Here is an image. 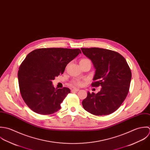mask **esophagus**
<instances>
[{"label":"esophagus","instance_id":"esophagus-1","mask_svg":"<svg viewBox=\"0 0 150 150\" xmlns=\"http://www.w3.org/2000/svg\"><path fill=\"white\" fill-rule=\"evenodd\" d=\"M72 91H79V89H77V88H74V89H71Z\"/></svg>","mask_w":150,"mask_h":150}]
</instances>
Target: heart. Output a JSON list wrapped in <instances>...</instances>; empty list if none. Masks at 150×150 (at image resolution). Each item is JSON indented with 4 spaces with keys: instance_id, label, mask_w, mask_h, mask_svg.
I'll return each mask as SVG.
<instances>
[{
    "instance_id": "heart-1",
    "label": "heart",
    "mask_w": 150,
    "mask_h": 150,
    "mask_svg": "<svg viewBox=\"0 0 150 150\" xmlns=\"http://www.w3.org/2000/svg\"><path fill=\"white\" fill-rule=\"evenodd\" d=\"M90 61L87 59H82L81 60V61ZM72 83L75 85V86H82L83 85V82L82 81H80V80H78V79H76V80H74L73 82H72Z\"/></svg>"
}]
</instances>
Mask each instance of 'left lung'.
<instances>
[{"instance_id": "left-lung-1", "label": "left lung", "mask_w": 150, "mask_h": 150, "mask_svg": "<svg viewBox=\"0 0 150 150\" xmlns=\"http://www.w3.org/2000/svg\"><path fill=\"white\" fill-rule=\"evenodd\" d=\"M96 69L92 86H101L97 94L88 93L82 101L90 114L107 115L115 112L126 98L130 88L132 72L125 59L120 53L101 48H81Z\"/></svg>"}]
</instances>
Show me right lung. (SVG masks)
<instances>
[{"label":"right lung","mask_w":150,"mask_h":150,"mask_svg":"<svg viewBox=\"0 0 150 150\" xmlns=\"http://www.w3.org/2000/svg\"><path fill=\"white\" fill-rule=\"evenodd\" d=\"M81 51L79 49L42 48L30 53L18 72L22 98L31 110L41 115L52 114L71 90L56 89L52 80L62 74L67 65Z\"/></svg>","instance_id":"add662e5"}]
</instances>
